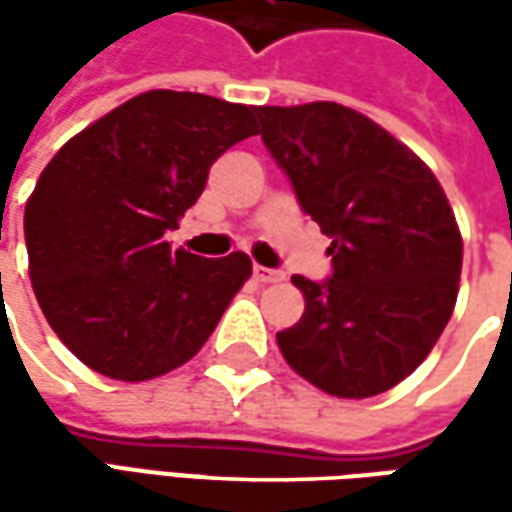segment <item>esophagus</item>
I'll return each instance as SVG.
<instances>
[{"instance_id":"1","label":"esophagus","mask_w":512,"mask_h":512,"mask_svg":"<svg viewBox=\"0 0 512 512\" xmlns=\"http://www.w3.org/2000/svg\"><path fill=\"white\" fill-rule=\"evenodd\" d=\"M253 279H256V282H262V285H273V282H282V279H285V273H282V270H270V267L253 265Z\"/></svg>"}]
</instances>
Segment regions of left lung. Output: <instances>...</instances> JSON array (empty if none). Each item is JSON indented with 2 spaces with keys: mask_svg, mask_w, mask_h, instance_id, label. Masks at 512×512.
Returning a JSON list of instances; mask_svg holds the SVG:
<instances>
[{
  "mask_svg": "<svg viewBox=\"0 0 512 512\" xmlns=\"http://www.w3.org/2000/svg\"><path fill=\"white\" fill-rule=\"evenodd\" d=\"M299 205L333 242V276H293L305 313L276 333L285 362L339 399L396 387L453 316L462 233L439 179L382 125L339 102L256 108Z\"/></svg>",
  "mask_w": 512,
  "mask_h": 512,
  "instance_id": "8db88e82",
  "label": "left lung"
}]
</instances>
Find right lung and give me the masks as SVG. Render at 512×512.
Segmentation results:
<instances>
[{"instance_id":"add662e5","label":"right lung","mask_w":512,"mask_h":512,"mask_svg":"<svg viewBox=\"0 0 512 512\" xmlns=\"http://www.w3.org/2000/svg\"><path fill=\"white\" fill-rule=\"evenodd\" d=\"M253 105L148 90L68 139L25 205L28 273L53 333L90 370L148 382L190 362L253 265L202 259L165 233L210 165L253 136Z\"/></svg>"}]
</instances>
